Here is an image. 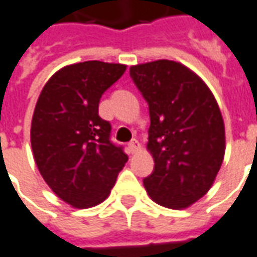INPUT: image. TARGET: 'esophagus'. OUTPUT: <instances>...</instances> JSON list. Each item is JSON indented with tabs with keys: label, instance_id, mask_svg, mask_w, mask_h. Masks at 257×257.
I'll use <instances>...</instances> for the list:
<instances>
[{
	"label": "esophagus",
	"instance_id": "esophagus-1",
	"mask_svg": "<svg viewBox=\"0 0 257 257\" xmlns=\"http://www.w3.org/2000/svg\"><path fill=\"white\" fill-rule=\"evenodd\" d=\"M139 149H141V145H139V142L136 141V139H134V141L129 143V152H131L132 154L136 153Z\"/></svg>",
	"mask_w": 257,
	"mask_h": 257
}]
</instances>
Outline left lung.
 I'll return each instance as SVG.
<instances>
[{
    "instance_id": "left-lung-1",
    "label": "left lung",
    "mask_w": 257,
    "mask_h": 257,
    "mask_svg": "<svg viewBox=\"0 0 257 257\" xmlns=\"http://www.w3.org/2000/svg\"><path fill=\"white\" fill-rule=\"evenodd\" d=\"M131 78L149 104L147 150L153 172L143 179L149 196L168 209H186L203 197L225 153L221 111L207 85L179 62L131 66Z\"/></svg>"
}]
</instances>
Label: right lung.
<instances>
[{
    "mask_svg": "<svg viewBox=\"0 0 257 257\" xmlns=\"http://www.w3.org/2000/svg\"><path fill=\"white\" fill-rule=\"evenodd\" d=\"M125 69L101 61L64 66L36 104L30 129L36 166L54 193L76 209L105 200L128 161L110 141V122L98 115L103 93Z\"/></svg>",
    "mask_w": 257,
    "mask_h": 257,
    "instance_id": "1",
    "label": "right lung"
}]
</instances>
